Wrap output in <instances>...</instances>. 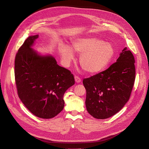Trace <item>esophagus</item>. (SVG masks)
<instances>
[{"label": "esophagus", "instance_id": "esophagus-1", "mask_svg": "<svg viewBox=\"0 0 149 149\" xmlns=\"http://www.w3.org/2000/svg\"><path fill=\"white\" fill-rule=\"evenodd\" d=\"M75 78V81L77 82V83H79L81 81V79L79 77H78V76H75L74 77Z\"/></svg>", "mask_w": 149, "mask_h": 149}]
</instances>
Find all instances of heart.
Listing matches in <instances>:
<instances>
[{
    "label": "heart",
    "mask_w": 149,
    "mask_h": 149,
    "mask_svg": "<svg viewBox=\"0 0 149 149\" xmlns=\"http://www.w3.org/2000/svg\"><path fill=\"white\" fill-rule=\"evenodd\" d=\"M59 52L65 65H68L74 58L75 53L81 54L79 64L82 69L91 74H97L105 70L115 55L113 45L95 37L78 38L72 42L71 48L61 44Z\"/></svg>",
    "instance_id": "b5f03b06"
}]
</instances>
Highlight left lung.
I'll return each instance as SVG.
<instances>
[{"instance_id": "obj_1", "label": "left lung", "mask_w": 149, "mask_h": 149, "mask_svg": "<svg viewBox=\"0 0 149 149\" xmlns=\"http://www.w3.org/2000/svg\"><path fill=\"white\" fill-rule=\"evenodd\" d=\"M134 58L125 47L107 70L84 79L88 112L99 119L109 118L127 103L135 79Z\"/></svg>"}]
</instances>
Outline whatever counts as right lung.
I'll list each match as a JSON object with an SVG mask.
<instances>
[{
	"mask_svg": "<svg viewBox=\"0 0 149 149\" xmlns=\"http://www.w3.org/2000/svg\"><path fill=\"white\" fill-rule=\"evenodd\" d=\"M38 35L30 36L19 49L15 61L19 98L35 116L51 119L63 109L65 91L74 85V75L59 66L50 54L41 55L33 48Z\"/></svg>",
	"mask_w": 149,
	"mask_h": 149,
	"instance_id": "obj_1",
	"label": "right lung"
}]
</instances>
